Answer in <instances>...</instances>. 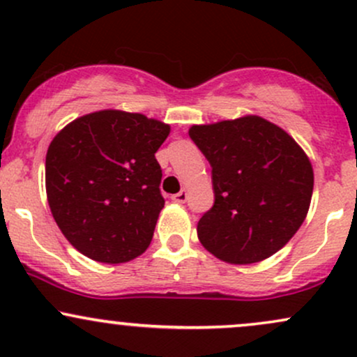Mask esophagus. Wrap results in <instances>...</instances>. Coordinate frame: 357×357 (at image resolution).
I'll return each mask as SVG.
<instances>
[{"label": "esophagus", "instance_id": "obj_1", "mask_svg": "<svg viewBox=\"0 0 357 357\" xmlns=\"http://www.w3.org/2000/svg\"><path fill=\"white\" fill-rule=\"evenodd\" d=\"M188 199V191L186 190H181L179 192H176L173 195V202L174 203H184Z\"/></svg>", "mask_w": 357, "mask_h": 357}]
</instances>
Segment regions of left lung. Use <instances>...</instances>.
<instances>
[{
  "label": "left lung",
  "instance_id": "left-lung-1",
  "mask_svg": "<svg viewBox=\"0 0 357 357\" xmlns=\"http://www.w3.org/2000/svg\"><path fill=\"white\" fill-rule=\"evenodd\" d=\"M213 167L215 204L198 221L208 252L231 265L272 257L296 235L309 213L314 169L282 127L260 116L190 127Z\"/></svg>",
  "mask_w": 357,
  "mask_h": 357
}]
</instances>
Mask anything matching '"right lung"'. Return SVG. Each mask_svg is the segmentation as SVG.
Listing matches in <instances>:
<instances>
[{
	"instance_id": "right-lung-1",
	"label": "right lung",
	"mask_w": 357,
	"mask_h": 357,
	"mask_svg": "<svg viewBox=\"0 0 357 357\" xmlns=\"http://www.w3.org/2000/svg\"><path fill=\"white\" fill-rule=\"evenodd\" d=\"M171 126L104 109L77 117L53 137L45 161L48 206L82 255L126 264L146 252L165 198L155 151Z\"/></svg>"
}]
</instances>
